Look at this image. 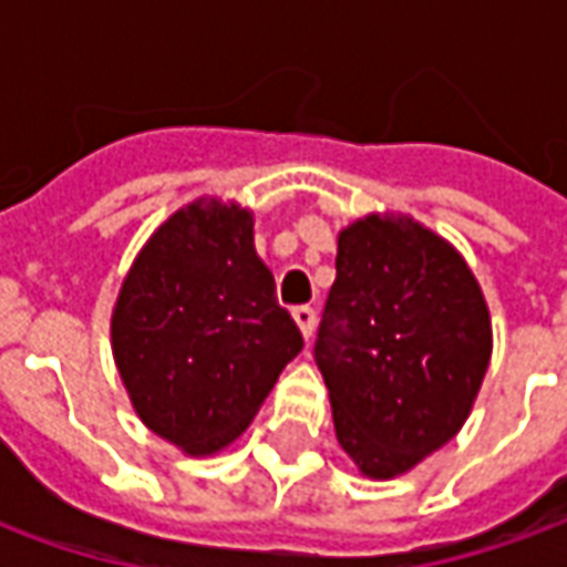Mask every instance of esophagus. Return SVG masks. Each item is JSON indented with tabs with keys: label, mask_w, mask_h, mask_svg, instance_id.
Masks as SVG:
<instances>
[{
	"label": "esophagus",
	"mask_w": 567,
	"mask_h": 567,
	"mask_svg": "<svg viewBox=\"0 0 567 567\" xmlns=\"http://www.w3.org/2000/svg\"><path fill=\"white\" fill-rule=\"evenodd\" d=\"M291 316H295L300 333H303V337L309 340V337H312V331H316V309H312V307H295V312H291Z\"/></svg>",
	"instance_id": "1"
}]
</instances>
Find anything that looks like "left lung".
Masks as SVG:
<instances>
[{
    "label": "left lung",
    "mask_w": 567,
    "mask_h": 567,
    "mask_svg": "<svg viewBox=\"0 0 567 567\" xmlns=\"http://www.w3.org/2000/svg\"><path fill=\"white\" fill-rule=\"evenodd\" d=\"M312 355L340 446L361 474L389 480L471 413L492 355L486 300L450 243L410 218L368 215L340 234Z\"/></svg>",
    "instance_id": "8db88e82"
}]
</instances>
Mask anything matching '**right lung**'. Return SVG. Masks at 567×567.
I'll return each mask as SVG.
<instances>
[{"instance_id": "1", "label": "right lung", "mask_w": 567, "mask_h": 567, "mask_svg": "<svg viewBox=\"0 0 567 567\" xmlns=\"http://www.w3.org/2000/svg\"><path fill=\"white\" fill-rule=\"evenodd\" d=\"M121 380L145 425L190 455L236 440L303 349L239 206L190 203L151 236L112 316Z\"/></svg>"}]
</instances>
